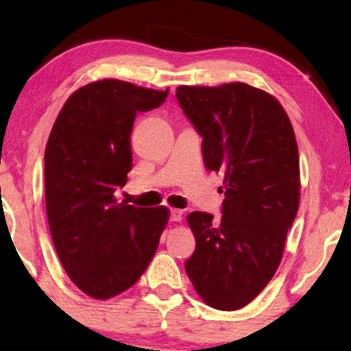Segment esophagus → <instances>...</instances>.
<instances>
[{"label": "esophagus", "instance_id": "esophagus-1", "mask_svg": "<svg viewBox=\"0 0 351 351\" xmlns=\"http://www.w3.org/2000/svg\"><path fill=\"white\" fill-rule=\"evenodd\" d=\"M181 218H182V210H180V209H171L170 210V221H181Z\"/></svg>", "mask_w": 351, "mask_h": 351}]
</instances>
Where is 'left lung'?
<instances>
[{"instance_id": "obj_1", "label": "left lung", "mask_w": 351, "mask_h": 351, "mask_svg": "<svg viewBox=\"0 0 351 351\" xmlns=\"http://www.w3.org/2000/svg\"><path fill=\"white\" fill-rule=\"evenodd\" d=\"M176 99L203 138L206 167L224 176L223 217H187L197 247L186 272L207 305L240 310L276 274L299 210L294 130L276 97L241 82L178 86Z\"/></svg>"}]
</instances>
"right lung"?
<instances>
[{
  "instance_id": "1",
  "label": "right lung",
  "mask_w": 351,
  "mask_h": 351,
  "mask_svg": "<svg viewBox=\"0 0 351 351\" xmlns=\"http://www.w3.org/2000/svg\"><path fill=\"white\" fill-rule=\"evenodd\" d=\"M165 91L104 79L64 102L45 150V195L51 237L71 280L105 300L139 280L169 221L167 207L117 203L133 154L138 112L164 104Z\"/></svg>"
}]
</instances>
